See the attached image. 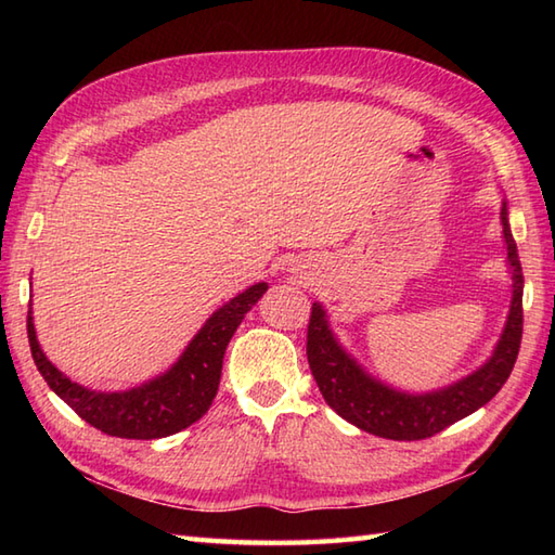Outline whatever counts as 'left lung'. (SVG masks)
<instances>
[{
    "label": "left lung",
    "mask_w": 555,
    "mask_h": 555,
    "mask_svg": "<svg viewBox=\"0 0 555 555\" xmlns=\"http://www.w3.org/2000/svg\"><path fill=\"white\" fill-rule=\"evenodd\" d=\"M501 227L508 255L513 296L503 332L487 362L475 372L434 391L410 393L382 382L340 346L322 302H312L308 362L326 405L358 429L393 441H420L451 427L487 405L508 382L522 338V267L508 221V199L501 203Z\"/></svg>",
    "instance_id": "left-lung-1"
}]
</instances>
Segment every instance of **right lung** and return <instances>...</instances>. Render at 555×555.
I'll return each instance as SVG.
<instances>
[{
  "mask_svg": "<svg viewBox=\"0 0 555 555\" xmlns=\"http://www.w3.org/2000/svg\"><path fill=\"white\" fill-rule=\"evenodd\" d=\"M267 288L264 281H259L223 302L199 326V332L167 372L126 391H95V388L70 382L64 372H59L40 348L30 302L28 340L33 360L52 391L95 429L119 436V439H162V436L191 427L209 410L219 388L229 340Z\"/></svg>",
  "mask_w": 555,
  "mask_h": 555,
  "instance_id": "right-lung-1",
  "label": "right lung"
}]
</instances>
